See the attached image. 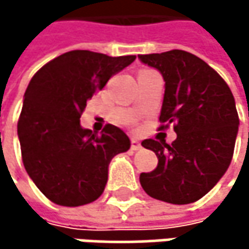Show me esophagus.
<instances>
[{
    "mask_svg": "<svg viewBox=\"0 0 249 249\" xmlns=\"http://www.w3.org/2000/svg\"><path fill=\"white\" fill-rule=\"evenodd\" d=\"M140 148H141V142L138 140H135V138H131V150L137 151Z\"/></svg>",
    "mask_w": 249,
    "mask_h": 249,
    "instance_id": "esophagus-1",
    "label": "esophagus"
}]
</instances>
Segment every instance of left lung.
<instances>
[{"label":"left lung","instance_id":"left-lung-1","mask_svg":"<svg viewBox=\"0 0 249 249\" xmlns=\"http://www.w3.org/2000/svg\"><path fill=\"white\" fill-rule=\"evenodd\" d=\"M160 71L166 82L159 131L174 128L177 138L144 140L156 153L157 167L140 174L144 192L173 205L203 197L228 170L239 118L233 95L221 75L206 62L184 50L138 54Z\"/></svg>","mask_w":249,"mask_h":249}]
</instances>
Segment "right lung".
Masks as SVG:
<instances>
[{"label":"right lung","instance_id":"right-lung-1","mask_svg":"<svg viewBox=\"0 0 249 249\" xmlns=\"http://www.w3.org/2000/svg\"><path fill=\"white\" fill-rule=\"evenodd\" d=\"M134 60L72 50L31 77L17 132L25 172L53 203L75 208L96 200L111 160L129 148L123 129L107 124L101 134L92 132L80 126V115L86 101Z\"/></svg>","mask_w":249,"mask_h":249}]
</instances>
